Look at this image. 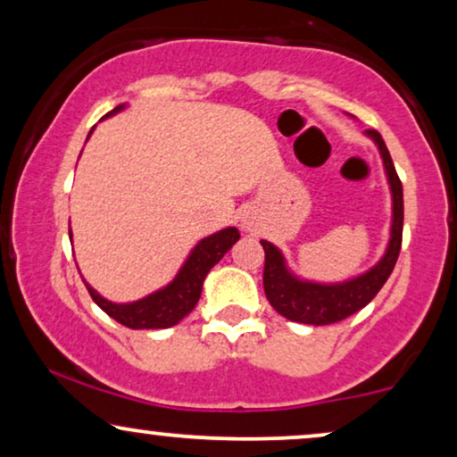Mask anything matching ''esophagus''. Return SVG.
<instances>
[{"instance_id": "obj_1", "label": "esophagus", "mask_w": 457, "mask_h": 457, "mask_svg": "<svg viewBox=\"0 0 457 457\" xmlns=\"http://www.w3.org/2000/svg\"><path fill=\"white\" fill-rule=\"evenodd\" d=\"M243 228H245L247 233H253V227H252V224H249V222H243Z\"/></svg>"}]
</instances>
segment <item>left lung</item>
I'll return each instance as SVG.
<instances>
[{
  "mask_svg": "<svg viewBox=\"0 0 457 457\" xmlns=\"http://www.w3.org/2000/svg\"><path fill=\"white\" fill-rule=\"evenodd\" d=\"M366 137H370L374 145L378 147L380 158H383L386 183L391 189V230L389 243L377 264L368 268L366 272L358 277L341 280V283H316L297 277L295 272L287 266V260L280 249L274 243L262 239L266 262H264V293L268 302L280 316L287 320L302 322V324H322L339 322L343 318L355 314L374 299V295L383 289L386 278L391 277L395 268L399 249H402V233H403V189L399 180L395 166L386 149L383 137L378 130H366Z\"/></svg>",
  "mask_w": 457,
  "mask_h": 457,
  "instance_id": "obj_1",
  "label": "left lung"
}]
</instances>
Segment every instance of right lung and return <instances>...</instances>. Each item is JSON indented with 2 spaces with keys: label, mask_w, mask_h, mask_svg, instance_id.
<instances>
[{
  "label": "right lung",
  "mask_w": 457,
  "mask_h": 457,
  "mask_svg": "<svg viewBox=\"0 0 457 457\" xmlns=\"http://www.w3.org/2000/svg\"><path fill=\"white\" fill-rule=\"evenodd\" d=\"M120 110H124V104L112 110L108 116H114L116 112ZM91 133L93 129L89 130V135ZM87 139H89V137H87ZM68 235L72 237L71 227H68ZM237 241H239V230L235 227H227L218 230L214 235L204 237V239L191 249V253L187 255L185 264L180 266L177 277H174L170 283L162 287L158 291L149 293L145 297L137 299V302H110V299L99 295L87 280L85 287L93 297V302H96L110 318H114L116 322L124 324V327L135 330L170 328L174 324L183 320L189 312H193V308H195L199 302V297H202L204 280L208 277V272L224 258V253H227Z\"/></svg>",
  "instance_id": "obj_1"
}]
</instances>
